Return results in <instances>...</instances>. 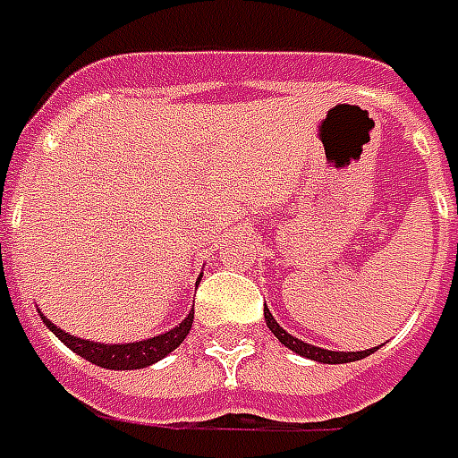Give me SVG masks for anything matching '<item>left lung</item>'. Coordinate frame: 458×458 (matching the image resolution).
<instances>
[{"label":"left lung","mask_w":458,"mask_h":458,"mask_svg":"<svg viewBox=\"0 0 458 458\" xmlns=\"http://www.w3.org/2000/svg\"><path fill=\"white\" fill-rule=\"evenodd\" d=\"M264 318H266V326H268V330H271L276 338L281 340L286 348L296 350L298 355H303V358L308 360H316V362H326V365H343V362H352V360L368 358L369 352H375V350H377V348H372V350H362V352H335V350L316 348V345H308V343H303V340L293 338L291 333H286L284 327L276 323L274 316L268 313V308L264 310Z\"/></svg>","instance_id":"8db88e82"}]
</instances>
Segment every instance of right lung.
Listing matches in <instances>:
<instances>
[{
    "mask_svg": "<svg viewBox=\"0 0 458 458\" xmlns=\"http://www.w3.org/2000/svg\"><path fill=\"white\" fill-rule=\"evenodd\" d=\"M41 320L47 323L48 330L56 335L64 345L73 350L76 355L86 358L93 365L108 369H140L148 368L152 362H157L165 355H170L172 350L180 348V343L187 338L190 327H192L194 313L184 318L182 323L177 327H172L170 333H162V335H155V338L138 340V343H125V345H100V343H90V340L73 338L64 333L61 327H56L48 318L41 316Z\"/></svg>",
    "mask_w": 458,
    "mask_h": 458,
    "instance_id": "1",
    "label": "right lung"
}]
</instances>
